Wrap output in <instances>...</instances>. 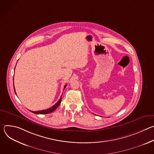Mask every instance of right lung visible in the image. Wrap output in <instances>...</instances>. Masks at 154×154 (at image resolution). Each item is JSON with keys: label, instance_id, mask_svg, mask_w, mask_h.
I'll use <instances>...</instances> for the list:
<instances>
[{"label": "right lung", "instance_id": "obj_1", "mask_svg": "<svg viewBox=\"0 0 154 154\" xmlns=\"http://www.w3.org/2000/svg\"><path fill=\"white\" fill-rule=\"evenodd\" d=\"M66 85H66L64 86V89H65V88H66ZM13 86H14V85H13ZM14 92H15V93H16L14 88ZM61 97H60V100H59L54 105H53L52 106H51V108H48V109H43V110H40V111H37V112H33V111H30V112H32V113H35V114H40V115H44V114H48V113H51V112H54V111L55 110V109H57V108L60 105V103H61Z\"/></svg>", "mask_w": 154, "mask_h": 154}]
</instances>
